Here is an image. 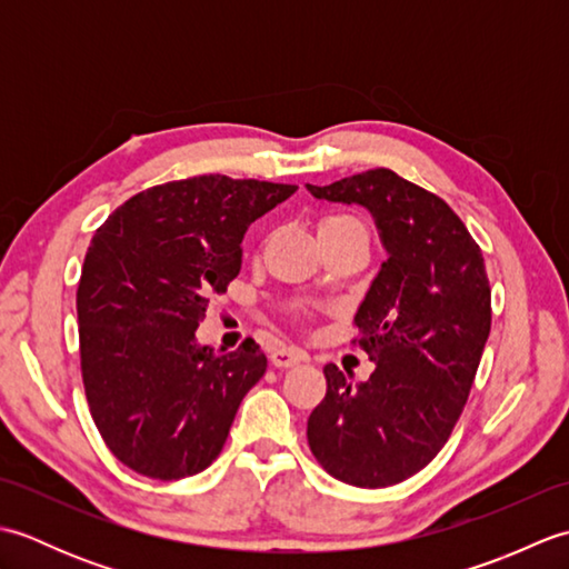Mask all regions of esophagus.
Wrapping results in <instances>:
<instances>
[{
  "label": "esophagus",
  "mask_w": 569,
  "mask_h": 569,
  "mask_svg": "<svg viewBox=\"0 0 569 569\" xmlns=\"http://www.w3.org/2000/svg\"><path fill=\"white\" fill-rule=\"evenodd\" d=\"M308 355L300 352V349L296 347H281L276 349V352L271 355V365L278 367V369H288V367H296L300 365V361H306Z\"/></svg>",
  "instance_id": "1"
}]
</instances>
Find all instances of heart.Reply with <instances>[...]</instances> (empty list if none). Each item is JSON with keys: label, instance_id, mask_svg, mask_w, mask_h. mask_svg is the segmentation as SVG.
Returning <instances> with one entry per match:
<instances>
[{"label": "heart", "instance_id": "heart-1", "mask_svg": "<svg viewBox=\"0 0 569 569\" xmlns=\"http://www.w3.org/2000/svg\"><path fill=\"white\" fill-rule=\"evenodd\" d=\"M342 232H359V234H367L369 237V229L365 224V220L357 214H349V212H330V214H322L320 222H318V234H342Z\"/></svg>", "mask_w": 569, "mask_h": 569}]
</instances>
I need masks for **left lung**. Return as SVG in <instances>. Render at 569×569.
Listing matches in <instances>:
<instances>
[{"instance_id":"obj_1","label":"left lung","mask_w":569,"mask_h":569,"mask_svg":"<svg viewBox=\"0 0 569 569\" xmlns=\"http://www.w3.org/2000/svg\"><path fill=\"white\" fill-rule=\"evenodd\" d=\"M308 190L369 208L389 253L355 316L352 345L377 369L355 383L325 367L328 393L308 418L310 452L345 485H401L442 450L475 383L491 330L485 257L450 204L389 168Z\"/></svg>"}]
</instances>
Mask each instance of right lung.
<instances>
[{
	"mask_svg": "<svg viewBox=\"0 0 569 569\" xmlns=\"http://www.w3.org/2000/svg\"><path fill=\"white\" fill-rule=\"evenodd\" d=\"M296 188L217 173L171 180L94 232L78 286L80 371L94 426L129 469L171 481L222 452L266 355L253 340L217 355L196 330L237 278L249 224Z\"/></svg>",
	"mask_w": 569,
	"mask_h": 569,
	"instance_id": "obj_1",
	"label": "right lung"
}]
</instances>
